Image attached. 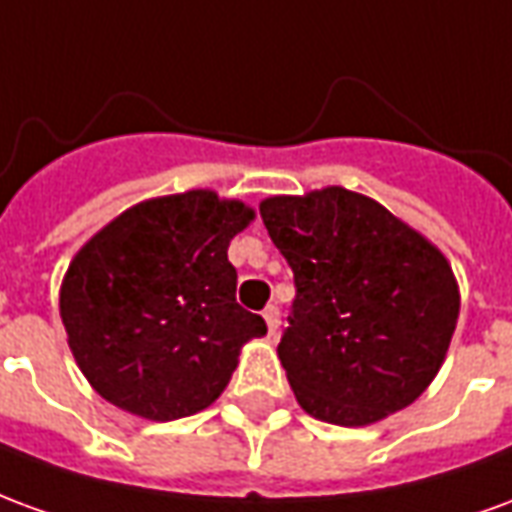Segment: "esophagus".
I'll use <instances>...</instances> for the list:
<instances>
[{
	"label": "esophagus",
	"instance_id": "esophagus-1",
	"mask_svg": "<svg viewBox=\"0 0 512 512\" xmlns=\"http://www.w3.org/2000/svg\"><path fill=\"white\" fill-rule=\"evenodd\" d=\"M263 318H266L268 334H277V326H279V307H277V304H268L266 310H263Z\"/></svg>",
	"mask_w": 512,
	"mask_h": 512
}]
</instances>
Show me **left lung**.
Here are the masks:
<instances>
[{
    "instance_id": "8db88e82",
    "label": "left lung",
    "mask_w": 512,
    "mask_h": 512,
    "mask_svg": "<svg viewBox=\"0 0 512 512\" xmlns=\"http://www.w3.org/2000/svg\"><path fill=\"white\" fill-rule=\"evenodd\" d=\"M260 216L296 279L277 354L299 406L343 428L411 406L444 365L461 312L439 246L343 186L266 197Z\"/></svg>"
}]
</instances>
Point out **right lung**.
Instances as JSON below:
<instances>
[{"label":"right lung","mask_w":512,"mask_h":512,"mask_svg":"<svg viewBox=\"0 0 512 512\" xmlns=\"http://www.w3.org/2000/svg\"><path fill=\"white\" fill-rule=\"evenodd\" d=\"M255 211L211 189L136 202L73 255L60 315L98 395L153 422L222 395L266 321L235 301L227 246Z\"/></svg>","instance_id":"add662e5"}]
</instances>
